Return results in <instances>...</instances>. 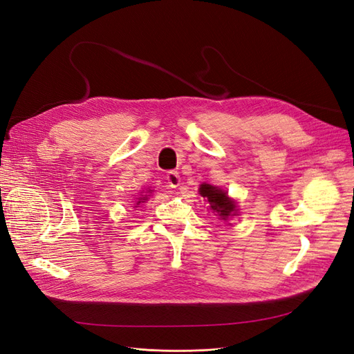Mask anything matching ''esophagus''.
<instances>
[{
    "label": "esophagus",
    "instance_id": "esophagus-1",
    "mask_svg": "<svg viewBox=\"0 0 354 354\" xmlns=\"http://www.w3.org/2000/svg\"><path fill=\"white\" fill-rule=\"evenodd\" d=\"M166 180H167V185L170 188H176L180 184V176L176 170H170V172H167V175H166Z\"/></svg>",
    "mask_w": 354,
    "mask_h": 354
}]
</instances>
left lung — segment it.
Listing matches in <instances>:
<instances>
[{
  "instance_id": "obj_1",
  "label": "left lung",
  "mask_w": 354,
  "mask_h": 354,
  "mask_svg": "<svg viewBox=\"0 0 354 354\" xmlns=\"http://www.w3.org/2000/svg\"><path fill=\"white\" fill-rule=\"evenodd\" d=\"M200 194L204 198H207V201L210 203V207L216 213H219V216H222V219L230 218V216L235 213V203L227 197V194L225 191L209 184H203L200 187Z\"/></svg>"
}]
</instances>
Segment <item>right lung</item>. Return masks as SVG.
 Masks as SVG:
<instances>
[{"label":"right lung","instance_id":"obj_1","mask_svg":"<svg viewBox=\"0 0 354 354\" xmlns=\"http://www.w3.org/2000/svg\"><path fill=\"white\" fill-rule=\"evenodd\" d=\"M141 200H145V197H144V198H140V201H138V203H136V204H140V203H144V201H141Z\"/></svg>","mask_w":354,"mask_h":354}]
</instances>
